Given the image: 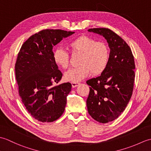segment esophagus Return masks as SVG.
Listing matches in <instances>:
<instances>
[{"instance_id":"obj_1","label":"esophagus","mask_w":151,"mask_h":151,"mask_svg":"<svg viewBox=\"0 0 151 151\" xmlns=\"http://www.w3.org/2000/svg\"><path fill=\"white\" fill-rule=\"evenodd\" d=\"M80 84V82H71V85L73 88H75Z\"/></svg>"}]
</instances>
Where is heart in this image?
Instances as JSON below:
<instances>
[{"mask_svg":"<svg viewBox=\"0 0 151 151\" xmlns=\"http://www.w3.org/2000/svg\"><path fill=\"white\" fill-rule=\"evenodd\" d=\"M73 54H81L79 58V66L70 69L65 73L67 81L78 82L92 73L101 75L106 68L110 59V49L103 41H96L87 36L75 38L68 44ZM53 60L58 65L66 69L70 62L69 54L61 48L53 52Z\"/></svg>","mask_w":151,"mask_h":151,"instance_id":"heart-1","label":"heart"}]
</instances>
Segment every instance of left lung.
Masks as SVG:
<instances>
[{
    "instance_id": "1",
    "label": "left lung",
    "mask_w": 151,
    "mask_h": 151,
    "mask_svg": "<svg viewBox=\"0 0 151 151\" xmlns=\"http://www.w3.org/2000/svg\"><path fill=\"white\" fill-rule=\"evenodd\" d=\"M107 40L110 49L106 68L98 77L86 82L90 86L86 101L89 114L99 123L115 120L123 112L132 95L135 63L130 47L110 29L90 28Z\"/></svg>"
}]
</instances>
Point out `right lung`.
Listing matches in <instances>:
<instances>
[{
  "instance_id": "add662e5",
  "label": "right lung",
  "mask_w": 151,
  "mask_h": 151,
  "mask_svg": "<svg viewBox=\"0 0 151 151\" xmlns=\"http://www.w3.org/2000/svg\"><path fill=\"white\" fill-rule=\"evenodd\" d=\"M75 32L46 29L22 44L15 63L19 94L32 116L43 123L53 122L65 110L69 82L58 84L62 77L53 60V47Z\"/></svg>"
}]
</instances>
